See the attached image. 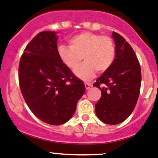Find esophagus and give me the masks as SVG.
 <instances>
[{"label":"esophagus","instance_id":"1","mask_svg":"<svg viewBox=\"0 0 158 158\" xmlns=\"http://www.w3.org/2000/svg\"><path fill=\"white\" fill-rule=\"evenodd\" d=\"M92 85H92L91 83H87V82H86V83H85V89H89L90 87L92 86Z\"/></svg>","mask_w":158,"mask_h":158}]
</instances>
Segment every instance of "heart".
Instances as JSON below:
<instances>
[{"label": "heart", "mask_w": 158, "mask_h": 158, "mask_svg": "<svg viewBox=\"0 0 158 158\" xmlns=\"http://www.w3.org/2000/svg\"><path fill=\"white\" fill-rule=\"evenodd\" d=\"M69 43V47H58V55L72 70L78 68L83 58L85 62L76 71V76L82 80L91 79L96 71H107L115 60L114 42L108 36L85 31L73 36Z\"/></svg>", "instance_id": "heart-1"}]
</instances>
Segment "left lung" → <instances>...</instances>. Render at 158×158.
Segmentation results:
<instances>
[{
  "instance_id": "obj_1",
  "label": "left lung",
  "mask_w": 158,
  "mask_h": 158,
  "mask_svg": "<svg viewBox=\"0 0 158 158\" xmlns=\"http://www.w3.org/2000/svg\"><path fill=\"white\" fill-rule=\"evenodd\" d=\"M112 37L116 50L115 60L93 86L102 93L95 105L96 116L103 123L115 125L127 119L135 108L140 95L141 70L135 52L125 38L114 31Z\"/></svg>"
}]
</instances>
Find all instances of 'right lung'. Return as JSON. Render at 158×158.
Instances as JSON below:
<instances>
[{
    "mask_svg": "<svg viewBox=\"0 0 158 158\" xmlns=\"http://www.w3.org/2000/svg\"><path fill=\"white\" fill-rule=\"evenodd\" d=\"M56 31L38 33L26 46L19 64V85L31 111L51 125L66 123L85 91L58 55Z\"/></svg>",
    "mask_w": 158,
    "mask_h": 158,
    "instance_id": "add662e5",
    "label": "right lung"
}]
</instances>
